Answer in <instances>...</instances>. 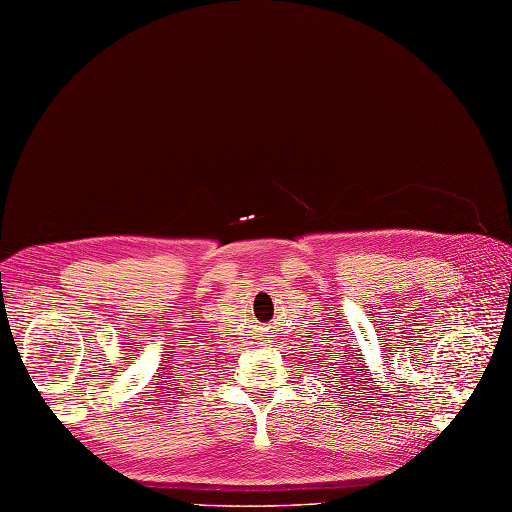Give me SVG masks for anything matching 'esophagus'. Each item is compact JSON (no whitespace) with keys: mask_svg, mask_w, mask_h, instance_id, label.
Returning a JSON list of instances; mask_svg holds the SVG:
<instances>
[{"mask_svg":"<svg viewBox=\"0 0 512 512\" xmlns=\"http://www.w3.org/2000/svg\"><path fill=\"white\" fill-rule=\"evenodd\" d=\"M272 337H274V335H272V333H268V329H266V333H264V335H261V339H264L266 344H270V339H272Z\"/></svg>","mask_w":512,"mask_h":512,"instance_id":"1","label":"esophagus"}]
</instances>
